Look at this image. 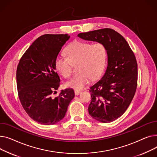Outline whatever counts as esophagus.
Returning <instances> with one entry per match:
<instances>
[{
    "label": "esophagus",
    "mask_w": 157,
    "mask_h": 157,
    "mask_svg": "<svg viewBox=\"0 0 157 157\" xmlns=\"http://www.w3.org/2000/svg\"><path fill=\"white\" fill-rule=\"evenodd\" d=\"M74 92H75V94L77 95V96L78 95V94H80L81 93V91H80V90H75Z\"/></svg>",
    "instance_id": "esophagus-1"
}]
</instances>
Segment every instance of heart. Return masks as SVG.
<instances>
[{
  "label": "heart",
  "instance_id": "heart-1",
  "mask_svg": "<svg viewBox=\"0 0 157 157\" xmlns=\"http://www.w3.org/2000/svg\"><path fill=\"white\" fill-rule=\"evenodd\" d=\"M67 57L61 55L55 59V67L64 78L71 77L73 65H77L78 71L66 86L80 90L89 82L90 78L94 80L102 74L107 62V49L100 42L91 44L88 42L75 40L65 49Z\"/></svg>",
  "mask_w": 157,
  "mask_h": 157
}]
</instances>
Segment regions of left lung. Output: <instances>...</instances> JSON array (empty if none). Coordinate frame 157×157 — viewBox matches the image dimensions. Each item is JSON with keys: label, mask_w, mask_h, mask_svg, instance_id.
<instances>
[{"label": "left lung", "mask_w": 157, "mask_h": 157, "mask_svg": "<svg viewBox=\"0 0 157 157\" xmlns=\"http://www.w3.org/2000/svg\"><path fill=\"white\" fill-rule=\"evenodd\" d=\"M80 38L103 43L107 49L108 67L103 77L90 87L89 115L96 121L111 122L127 110L137 86V63L123 36L111 29L80 33Z\"/></svg>", "instance_id": "obj_1"}]
</instances>
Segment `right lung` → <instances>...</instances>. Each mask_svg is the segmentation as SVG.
<instances>
[{"instance_id":"right-lung-1","label":"right lung","mask_w":157,"mask_h":157,"mask_svg":"<svg viewBox=\"0 0 157 157\" xmlns=\"http://www.w3.org/2000/svg\"><path fill=\"white\" fill-rule=\"evenodd\" d=\"M69 38L67 34L39 36L17 64L16 83L21 104L32 120L43 125L61 121L75 96L71 89L61 90L58 96H53L60 85L55 59Z\"/></svg>"}]
</instances>
